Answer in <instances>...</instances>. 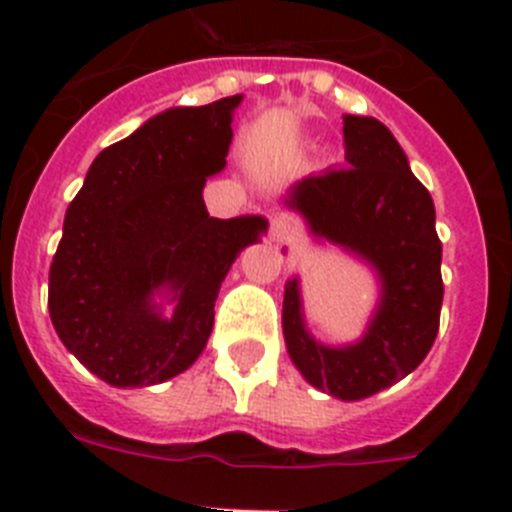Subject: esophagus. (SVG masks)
I'll return each mask as SVG.
<instances>
[{
    "label": "esophagus",
    "mask_w": 512,
    "mask_h": 512,
    "mask_svg": "<svg viewBox=\"0 0 512 512\" xmlns=\"http://www.w3.org/2000/svg\"><path fill=\"white\" fill-rule=\"evenodd\" d=\"M293 232H296V224H293V219L288 214H275L270 219V239L273 242H285Z\"/></svg>",
    "instance_id": "34e87169"
}]
</instances>
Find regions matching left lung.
Segmentation results:
<instances>
[{
	"mask_svg": "<svg viewBox=\"0 0 512 512\" xmlns=\"http://www.w3.org/2000/svg\"><path fill=\"white\" fill-rule=\"evenodd\" d=\"M344 160L347 168L293 183L283 206L301 216L313 239L370 267L377 306L357 342L324 344L308 331L296 275L285 283L283 336L313 388L362 400L411 375L434 347L444 301L441 242L431 193L385 124L344 114Z\"/></svg>",
	"mask_w": 512,
	"mask_h": 512,
	"instance_id": "8db88e82",
	"label": "left lung"
}]
</instances>
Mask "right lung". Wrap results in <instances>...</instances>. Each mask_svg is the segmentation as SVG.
I'll return each mask as SVG.
<instances>
[{
    "label": "right lung",
    "mask_w": 512,
    "mask_h": 512,
    "mask_svg": "<svg viewBox=\"0 0 512 512\" xmlns=\"http://www.w3.org/2000/svg\"><path fill=\"white\" fill-rule=\"evenodd\" d=\"M239 104L242 94L155 114L96 155L68 206L50 265V321L114 388L158 385L199 359L222 280L267 232L265 216L216 219L204 204L206 178L227 165Z\"/></svg>",
    "instance_id": "right-lung-1"
}]
</instances>
